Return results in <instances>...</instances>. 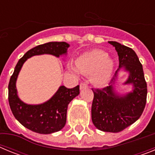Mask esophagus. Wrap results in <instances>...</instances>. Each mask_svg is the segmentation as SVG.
<instances>
[{
	"instance_id": "34e87169",
	"label": "esophagus",
	"mask_w": 155,
	"mask_h": 155,
	"mask_svg": "<svg viewBox=\"0 0 155 155\" xmlns=\"http://www.w3.org/2000/svg\"><path fill=\"white\" fill-rule=\"evenodd\" d=\"M87 84H85V83H84V82L81 83V84H80V89L81 90L84 89V88H87Z\"/></svg>"
}]
</instances>
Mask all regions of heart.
<instances>
[{"label":"heart","instance_id":"1","mask_svg":"<svg viewBox=\"0 0 155 155\" xmlns=\"http://www.w3.org/2000/svg\"><path fill=\"white\" fill-rule=\"evenodd\" d=\"M76 67L81 73L91 75L93 83L102 85L107 81L113 71V62L107 53L93 50L84 53L76 61Z\"/></svg>","mask_w":155,"mask_h":155}]
</instances>
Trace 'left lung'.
<instances>
[{
  "instance_id": "8db88e82",
  "label": "left lung",
  "mask_w": 155,
  "mask_h": 155,
  "mask_svg": "<svg viewBox=\"0 0 155 155\" xmlns=\"http://www.w3.org/2000/svg\"><path fill=\"white\" fill-rule=\"evenodd\" d=\"M117 51L119 67L130 71L125 84H134V89L125 96H118L113 91V84L102 88H91L94 98L91 105V120L94 127L105 132L118 133L130 126L140 117L147 102V82L143 67L136 53L130 47L109 41ZM119 70V69H118ZM116 71L111 81L117 74Z\"/></svg>"
}]
</instances>
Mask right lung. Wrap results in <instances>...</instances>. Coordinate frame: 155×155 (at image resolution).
<instances>
[{
  "label": "right lung",
  "mask_w": 155,
  "mask_h": 155,
  "mask_svg": "<svg viewBox=\"0 0 155 155\" xmlns=\"http://www.w3.org/2000/svg\"><path fill=\"white\" fill-rule=\"evenodd\" d=\"M69 46L64 42H50L39 45L28 50L18 62L8 84V102L16 120L31 131L48 134L61 130L67 121L68 105L78 95L80 87L73 88L61 86L53 98L42 105H27L19 99L16 90V79L23 64L27 59L35 55L49 53L56 57L67 53Z\"/></svg>",
  "instance_id": "add662e5"
}]
</instances>
